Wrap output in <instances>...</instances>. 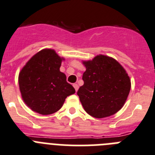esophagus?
I'll return each instance as SVG.
<instances>
[{"label":"esophagus","mask_w":155,"mask_h":155,"mask_svg":"<svg viewBox=\"0 0 155 155\" xmlns=\"http://www.w3.org/2000/svg\"><path fill=\"white\" fill-rule=\"evenodd\" d=\"M73 87H74L75 90H76V91H77L78 89H79V86H78V84H76V83L73 84Z\"/></svg>","instance_id":"esophagus-1"}]
</instances>
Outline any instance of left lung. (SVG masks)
I'll return each instance as SVG.
<instances>
[{"instance_id":"1","label":"left lung","mask_w":155,"mask_h":155,"mask_svg":"<svg viewBox=\"0 0 155 155\" xmlns=\"http://www.w3.org/2000/svg\"><path fill=\"white\" fill-rule=\"evenodd\" d=\"M83 86L77 92L85 111L102 118L119 111L131 89V81L124 68L113 58L99 55L83 62Z\"/></svg>"}]
</instances>
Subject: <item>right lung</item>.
Listing matches in <instances>:
<instances>
[{
	"label": "right lung",
	"instance_id": "1",
	"mask_svg": "<svg viewBox=\"0 0 155 155\" xmlns=\"http://www.w3.org/2000/svg\"><path fill=\"white\" fill-rule=\"evenodd\" d=\"M63 59L50 49L38 52L19 74V86L24 102L41 115L60 110L67 96L75 89L60 71Z\"/></svg>",
	"mask_w": 155,
	"mask_h": 155
}]
</instances>
